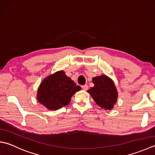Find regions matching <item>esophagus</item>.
<instances>
[{
  "mask_svg": "<svg viewBox=\"0 0 155 155\" xmlns=\"http://www.w3.org/2000/svg\"><path fill=\"white\" fill-rule=\"evenodd\" d=\"M81 87H82V89H83L84 91L88 90V88H89V87H88L87 84H84V85H83Z\"/></svg>",
  "mask_w": 155,
  "mask_h": 155,
  "instance_id": "obj_1",
  "label": "esophagus"
}]
</instances>
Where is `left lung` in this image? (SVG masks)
I'll use <instances>...</instances> for the list:
<instances>
[{
    "label": "left lung",
    "instance_id": "left-lung-1",
    "mask_svg": "<svg viewBox=\"0 0 155 155\" xmlns=\"http://www.w3.org/2000/svg\"><path fill=\"white\" fill-rule=\"evenodd\" d=\"M94 87L87 91L99 107L111 110L116 104L117 91L110 78L106 75L93 78Z\"/></svg>",
    "mask_w": 155,
    "mask_h": 155
}]
</instances>
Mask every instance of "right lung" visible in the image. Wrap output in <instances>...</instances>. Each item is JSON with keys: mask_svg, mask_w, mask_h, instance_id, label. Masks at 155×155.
Returning a JSON list of instances; mask_svg holds the SVG:
<instances>
[{"mask_svg": "<svg viewBox=\"0 0 155 155\" xmlns=\"http://www.w3.org/2000/svg\"><path fill=\"white\" fill-rule=\"evenodd\" d=\"M80 86L66 75L63 71L48 76L38 88L37 99L48 110H56L69 104L72 96L80 91Z\"/></svg>", "mask_w": 155, "mask_h": 155, "instance_id": "obj_1", "label": "right lung"}]
</instances>
